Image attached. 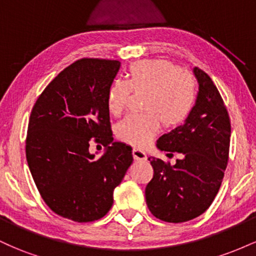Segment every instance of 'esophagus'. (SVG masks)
I'll list each match as a JSON object with an SVG mask.
<instances>
[{
	"mask_svg": "<svg viewBox=\"0 0 256 256\" xmlns=\"http://www.w3.org/2000/svg\"><path fill=\"white\" fill-rule=\"evenodd\" d=\"M132 155H134V160H146V154L143 150H140V149L138 148H134V150H132Z\"/></svg>",
	"mask_w": 256,
	"mask_h": 256,
	"instance_id": "obj_1",
	"label": "esophagus"
}]
</instances>
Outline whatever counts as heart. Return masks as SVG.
<instances>
[{
    "instance_id": "obj_1",
    "label": "heart",
    "mask_w": 256,
    "mask_h": 256,
    "mask_svg": "<svg viewBox=\"0 0 256 256\" xmlns=\"http://www.w3.org/2000/svg\"><path fill=\"white\" fill-rule=\"evenodd\" d=\"M131 90L146 91L144 114H130L116 126L125 142L143 146L158 130L178 125L189 116L196 101V82L189 72L180 71L165 60H142L128 67L126 80H116L108 88L107 107L113 116L125 110Z\"/></svg>"
}]
</instances>
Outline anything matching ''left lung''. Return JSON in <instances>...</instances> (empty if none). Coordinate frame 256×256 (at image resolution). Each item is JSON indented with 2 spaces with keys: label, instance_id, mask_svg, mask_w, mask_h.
<instances>
[{
  "label": "left lung",
  "instance_id": "8db88e82",
  "mask_svg": "<svg viewBox=\"0 0 256 256\" xmlns=\"http://www.w3.org/2000/svg\"><path fill=\"white\" fill-rule=\"evenodd\" d=\"M198 92L183 124L158 140L166 155L179 152L174 165L150 156L154 176L146 188L149 210L167 222H184L201 216L219 192L228 160L231 124L228 113L207 73L194 67Z\"/></svg>",
  "mask_w": 256,
  "mask_h": 256
}]
</instances>
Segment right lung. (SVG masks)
<instances>
[{"label": "right lung", "mask_w": 256, "mask_h": 256, "mask_svg": "<svg viewBox=\"0 0 256 256\" xmlns=\"http://www.w3.org/2000/svg\"><path fill=\"white\" fill-rule=\"evenodd\" d=\"M120 61L82 58L60 72L32 108L26 158L38 192L52 212L88 222L107 214L113 192L134 161L132 148L114 142L108 88ZM95 138L106 149L88 152Z\"/></svg>", "instance_id": "1"}]
</instances>
